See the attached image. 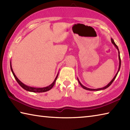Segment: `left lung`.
Wrapping results in <instances>:
<instances>
[{"instance_id": "1", "label": "left lung", "mask_w": 130, "mask_h": 130, "mask_svg": "<svg viewBox=\"0 0 130 130\" xmlns=\"http://www.w3.org/2000/svg\"><path fill=\"white\" fill-rule=\"evenodd\" d=\"M111 42L113 44V45L115 46V47L116 48V49H117V50H118V54H119L118 56H119V68H118V70L117 73H116V74H115V76H114V77L113 78L112 80L111 81H110V82H109L108 84L106 85V86H105V87H103V88H98V89H92V88H87V87H86L84 86V85L82 84H81V83H80V81H79L78 78H77V80H78V83L80 84V85H81V87H82L83 88H84V89L88 90V91H102V90H104V89H105L106 88H108V87L110 86V85H111V84L113 83V81L114 80H115V78H116V77L117 76L118 72H119V70H120V66H121V60H120V52H119V50L118 46L116 45V43H115V42H114L113 39L112 38H111Z\"/></svg>"}]
</instances>
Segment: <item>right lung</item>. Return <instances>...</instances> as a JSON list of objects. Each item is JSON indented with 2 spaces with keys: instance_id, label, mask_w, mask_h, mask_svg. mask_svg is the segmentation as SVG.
Returning <instances> with one entry per match:
<instances>
[{
  "instance_id": "obj_1",
  "label": "right lung",
  "mask_w": 130,
  "mask_h": 130,
  "mask_svg": "<svg viewBox=\"0 0 130 130\" xmlns=\"http://www.w3.org/2000/svg\"><path fill=\"white\" fill-rule=\"evenodd\" d=\"M10 68H11V72H12V73L13 74V75H14L15 80H16L17 81V83L21 85V87L22 88H23L24 89H25L26 91H28V92H37V93H41V92H47L48 91H49V90L51 89L53 87V86L55 84V83H56V80H57V77H58V74H57V75L56 77V78H55L53 82L51 84L49 85V86L46 87H43V88L32 87L28 86V85L25 84H23L22 82H21V81L19 80L18 78V77L16 76V75L15 74L14 71H13L12 65H11V61H10Z\"/></svg>"
}]
</instances>
